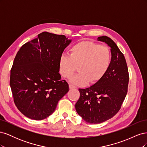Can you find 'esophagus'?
Segmentation results:
<instances>
[{"label": "esophagus", "mask_w": 147, "mask_h": 147, "mask_svg": "<svg viewBox=\"0 0 147 147\" xmlns=\"http://www.w3.org/2000/svg\"><path fill=\"white\" fill-rule=\"evenodd\" d=\"M69 88L70 89H75V88H77V87L75 86H74V85H73V84H69Z\"/></svg>", "instance_id": "obj_1"}]
</instances>
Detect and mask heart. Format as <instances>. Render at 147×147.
Instances as JSON below:
<instances>
[{"label": "heart", "mask_w": 147, "mask_h": 147, "mask_svg": "<svg viewBox=\"0 0 147 147\" xmlns=\"http://www.w3.org/2000/svg\"><path fill=\"white\" fill-rule=\"evenodd\" d=\"M112 61V53L108 47L91 41L75 43L69 50V56L61 55L59 70L65 78H70L77 70L79 73L71 79L78 85H86L90 82L100 81L107 72Z\"/></svg>", "instance_id": "b5f03b06"}]
</instances>
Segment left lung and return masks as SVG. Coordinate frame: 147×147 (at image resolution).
Wrapping results in <instances>:
<instances>
[{
  "instance_id": "1",
  "label": "left lung",
  "mask_w": 147,
  "mask_h": 147,
  "mask_svg": "<svg viewBox=\"0 0 147 147\" xmlns=\"http://www.w3.org/2000/svg\"><path fill=\"white\" fill-rule=\"evenodd\" d=\"M111 47L112 61L100 81L86 89H80L75 104L77 113L87 123L98 124L114 117L121 107L127 92L129 72L125 57L112 39L97 38Z\"/></svg>"
}]
</instances>
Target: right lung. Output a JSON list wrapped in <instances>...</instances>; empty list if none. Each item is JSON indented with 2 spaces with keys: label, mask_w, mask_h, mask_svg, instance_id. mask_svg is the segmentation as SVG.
I'll list each match as a JSON object with an SVG mask.
<instances>
[{
  "label": "right lung",
  "mask_w": 147,
  "mask_h": 147,
  "mask_svg": "<svg viewBox=\"0 0 147 147\" xmlns=\"http://www.w3.org/2000/svg\"><path fill=\"white\" fill-rule=\"evenodd\" d=\"M70 42L64 35L43 32L18 51L10 85L16 107L26 117L47 118L69 91L67 82L61 80L59 59Z\"/></svg>",
  "instance_id": "add662e5"
}]
</instances>
